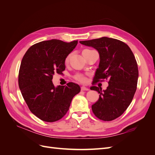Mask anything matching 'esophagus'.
Returning <instances> with one entry per match:
<instances>
[{
	"instance_id": "obj_1",
	"label": "esophagus",
	"mask_w": 155,
	"mask_h": 155,
	"mask_svg": "<svg viewBox=\"0 0 155 155\" xmlns=\"http://www.w3.org/2000/svg\"><path fill=\"white\" fill-rule=\"evenodd\" d=\"M81 90L82 91H88L89 89H88V88L85 87H81Z\"/></svg>"
}]
</instances>
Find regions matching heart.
I'll return each instance as SVG.
<instances>
[{
    "mask_svg": "<svg viewBox=\"0 0 155 155\" xmlns=\"http://www.w3.org/2000/svg\"><path fill=\"white\" fill-rule=\"evenodd\" d=\"M88 50H88V49H85L83 51V53L85 52L86 51ZM70 55H68L66 58L64 59V63L65 64H68L69 62V60H70ZM74 79H76V81L80 82V83H85L87 81V79L86 78L83 76V75L81 74H77L74 76Z\"/></svg>",
    "mask_w": 155,
    "mask_h": 155,
    "instance_id": "heart-1",
    "label": "heart"
}]
</instances>
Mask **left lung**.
<instances>
[{
  "label": "left lung",
  "mask_w": 155,
  "mask_h": 155,
  "mask_svg": "<svg viewBox=\"0 0 155 155\" xmlns=\"http://www.w3.org/2000/svg\"><path fill=\"white\" fill-rule=\"evenodd\" d=\"M96 48L100 61L93 79L91 90L100 94L92 105L94 114L103 121L118 118L127 109L137 88L138 68L137 60L129 46L120 40L104 37L80 41ZM107 80L109 86L103 92L94 86L97 82Z\"/></svg>",
  "instance_id": "left-lung-1"
}]
</instances>
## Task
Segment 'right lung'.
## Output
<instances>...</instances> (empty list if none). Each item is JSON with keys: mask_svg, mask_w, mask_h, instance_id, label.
<instances>
[{"mask_svg": "<svg viewBox=\"0 0 155 155\" xmlns=\"http://www.w3.org/2000/svg\"><path fill=\"white\" fill-rule=\"evenodd\" d=\"M78 42L41 41L32 45L23 56L18 72V87L30 110L41 120L54 122L61 119L74 96L80 92V87L74 83L55 88L51 81L55 74H63L64 59Z\"/></svg>", "mask_w": 155, "mask_h": 155, "instance_id": "right-lung-1", "label": "right lung"}]
</instances>
